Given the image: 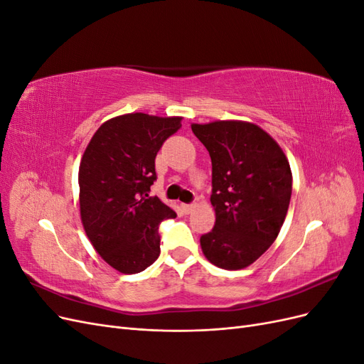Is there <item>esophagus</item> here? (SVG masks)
Here are the masks:
<instances>
[{"mask_svg":"<svg viewBox=\"0 0 364 364\" xmlns=\"http://www.w3.org/2000/svg\"><path fill=\"white\" fill-rule=\"evenodd\" d=\"M194 208H196V205H186V203H183V205H182V209H183V211H185L186 214L193 213V211H194Z\"/></svg>","mask_w":364,"mask_h":364,"instance_id":"1","label":"esophagus"}]
</instances>
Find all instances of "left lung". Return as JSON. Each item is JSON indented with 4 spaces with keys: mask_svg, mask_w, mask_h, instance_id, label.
I'll return each mask as SVG.
<instances>
[{
    "mask_svg": "<svg viewBox=\"0 0 364 364\" xmlns=\"http://www.w3.org/2000/svg\"><path fill=\"white\" fill-rule=\"evenodd\" d=\"M213 162L215 225L200 237L206 259L241 270L266 252L284 225L291 197L285 153L266 130L240 119L191 124Z\"/></svg>",
    "mask_w": 364,
    "mask_h": 364,
    "instance_id": "1",
    "label": "left lung"
}]
</instances>
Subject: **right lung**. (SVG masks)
Wrapping results in <instances>:
<instances>
[{
    "label": "right lung",
    "instance_id": "1",
    "mask_svg": "<svg viewBox=\"0 0 364 364\" xmlns=\"http://www.w3.org/2000/svg\"><path fill=\"white\" fill-rule=\"evenodd\" d=\"M182 117L118 115L97 129L79 167L80 218L91 245L119 273L146 270L159 257L158 226L176 213L149 191L155 158Z\"/></svg>",
    "mask_w": 364,
    "mask_h": 364
}]
</instances>
